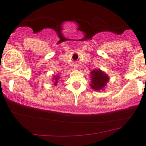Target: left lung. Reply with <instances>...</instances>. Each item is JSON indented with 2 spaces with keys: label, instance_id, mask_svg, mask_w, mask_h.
<instances>
[{
  "label": "left lung",
  "instance_id": "1",
  "mask_svg": "<svg viewBox=\"0 0 146 146\" xmlns=\"http://www.w3.org/2000/svg\"><path fill=\"white\" fill-rule=\"evenodd\" d=\"M91 83L90 86L94 90H101L104 88L107 82H109V77L105 72L100 69H95L91 72Z\"/></svg>",
  "mask_w": 146,
  "mask_h": 146
}]
</instances>
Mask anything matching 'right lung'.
I'll list each match as a JSON object with an SVG mask.
<instances>
[{"label":"right lung","instance_id":"1","mask_svg":"<svg viewBox=\"0 0 146 146\" xmlns=\"http://www.w3.org/2000/svg\"><path fill=\"white\" fill-rule=\"evenodd\" d=\"M60 78V76L58 75H56V76H53V83H54V85H57V83H58V79Z\"/></svg>","mask_w":146,"mask_h":146}]
</instances>
